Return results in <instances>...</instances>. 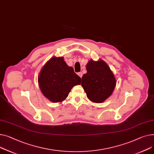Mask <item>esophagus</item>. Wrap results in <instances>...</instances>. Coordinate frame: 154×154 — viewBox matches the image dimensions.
Masks as SVG:
<instances>
[{
	"label": "esophagus",
	"mask_w": 154,
	"mask_h": 154,
	"mask_svg": "<svg viewBox=\"0 0 154 154\" xmlns=\"http://www.w3.org/2000/svg\"><path fill=\"white\" fill-rule=\"evenodd\" d=\"M78 75L80 78H81V77H82V76H83V74H82V73H81V72H79V73H78Z\"/></svg>",
	"instance_id": "34e87169"
}]
</instances>
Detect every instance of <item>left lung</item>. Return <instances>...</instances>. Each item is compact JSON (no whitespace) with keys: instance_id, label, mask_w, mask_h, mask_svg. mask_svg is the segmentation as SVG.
<instances>
[{"instance_id":"obj_1","label":"left lung","mask_w":154,"mask_h":154,"mask_svg":"<svg viewBox=\"0 0 154 154\" xmlns=\"http://www.w3.org/2000/svg\"><path fill=\"white\" fill-rule=\"evenodd\" d=\"M81 86L90 101L101 103L111 96L116 85L115 76L107 63L102 60H90L86 65Z\"/></svg>"}]
</instances>
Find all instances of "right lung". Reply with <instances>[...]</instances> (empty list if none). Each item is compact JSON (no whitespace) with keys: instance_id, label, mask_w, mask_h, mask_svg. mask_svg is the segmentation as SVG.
<instances>
[{"instance_id":"1","label":"right lung","mask_w":154,"mask_h":154,"mask_svg":"<svg viewBox=\"0 0 154 154\" xmlns=\"http://www.w3.org/2000/svg\"><path fill=\"white\" fill-rule=\"evenodd\" d=\"M38 82L45 97L53 103H60L68 97L73 86L81 84V78L63 57H53L42 67Z\"/></svg>"}]
</instances>
